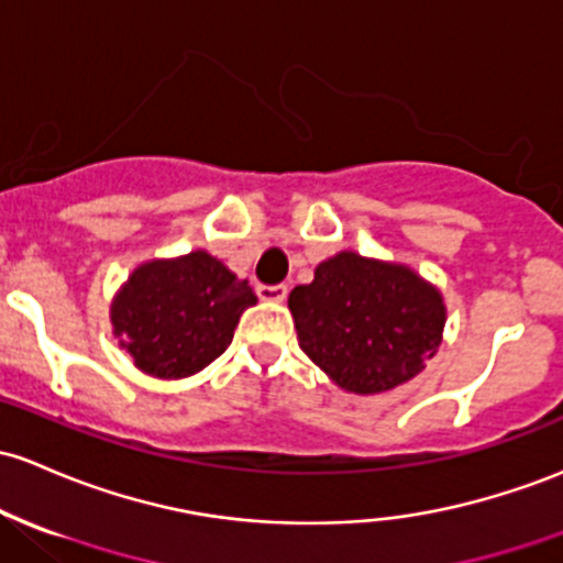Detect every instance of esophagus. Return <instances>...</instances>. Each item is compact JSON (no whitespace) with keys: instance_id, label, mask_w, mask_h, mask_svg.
<instances>
[{"instance_id":"34e87169","label":"esophagus","mask_w":563,"mask_h":563,"mask_svg":"<svg viewBox=\"0 0 563 563\" xmlns=\"http://www.w3.org/2000/svg\"><path fill=\"white\" fill-rule=\"evenodd\" d=\"M257 298L268 303H282L287 298V284H257Z\"/></svg>"}]
</instances>
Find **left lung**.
<instances>
[{
  "label": "left lung",
  "mask_w": 563,
  "mask_h": 563,
  "mask_svg": "<svg viewBox=\"0 0 563 563\" xmlns=\"http://www.w3.org/2000/svg\"><path fill=\"white\" fill-rule=\"evenodd\" d=\"M300 349L343 389L378 395L421 371L445 324L443 298L405 265L354 252L289 292Z\"/></svg>",
  "instance_id": "1"
}]
</instances>
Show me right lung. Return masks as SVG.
I'll return each mask as SVG.
<instances>
[{"label":"right lung","instance_id":"right-lung-1","mask_svg":"<svg viewBox=\"0 0 563 563\" xmlns=\"http://www.w3.org/2000/svg\"><path fill=\"white\" fill-rule=\"evenodd\" d=\"M255 303L250 282L207 252H190L136 268L114 300L112 324L139 371L185 378L231 346L239 317Z\"/></svg>","mask_w":563,"mask_h":563}]
</instances>
